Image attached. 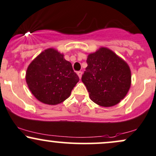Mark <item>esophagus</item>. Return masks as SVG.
Masks as SVG:
<instances>
[{"label": "esophagus", "mask_w": 156, "mask_h": 156, "mask_svg": "<svg viewBox=\"0 0 156 156\" xmlns=\"http://www.w3.org/2000/svg\"><path fill=\"white\" fill-rule=\"evenodd\" d=\"M77 75H78V77H79V78L80 79V78H81V76H82V72L81 71H78V72L77 73Z\"/></svg>", "instance_id": "obj_1"}]
</instances>
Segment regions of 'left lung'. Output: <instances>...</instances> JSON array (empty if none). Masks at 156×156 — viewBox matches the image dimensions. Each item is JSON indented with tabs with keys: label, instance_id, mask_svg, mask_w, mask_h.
Masks as SVG:
<instances>
[{
	"label": "left lung",
	"instance_id": "8db88e82",
	"mask_svg": "<svg viewBox=\"0 0 156 156\" xmlns=\"http://www.w3.org/2000/svg\"><path fill=\"white\" fill-rule=\"evenodd\" d=\"M87 62L88 66L81 80L90 99L103 107L118 104L128 94L131 84L128 64L112 50L104 47L89 53Z\"/></svg>",
	"mask_w": 156,
	"mask_h": 156
}]
</instances>
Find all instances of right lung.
Returning a JSON list of instances; mask_svg holds the SVG:
<instances>
[{
    "label": "right lung",
    "mask_w": 156,
    "mask_h": 156,
    "mask_svg": "<svg viewBox=\"0 0 156 156\" xmlns=\"http://www.w3.org/2000/svg\"><path fill=\"white\" fill-rule=\"evenodd\" d=\"M26 80L33 95L44 104L57 105L70 96L79 80L72 64L54 48H48L30 63Z\"/></svg>",
    "instance_id": "obj_1"
}]
</instances>
